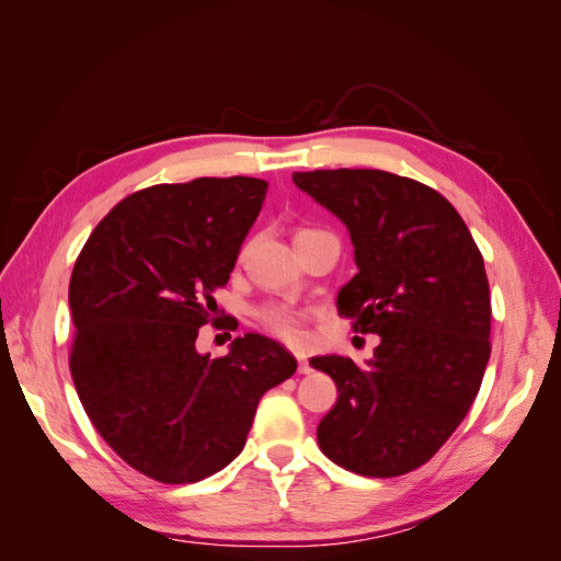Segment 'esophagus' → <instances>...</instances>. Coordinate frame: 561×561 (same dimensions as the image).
<instances>
[{
    "mask_svg": "<svg viewBox=\"0 0 561 561\" xmlns=\"http://www.w3.org/2000/svg\"><path fill=\"white\" fill-rule=\"evenodd\" d=\"M296 362H299V374H311V371H313V366L308 364V359H306V354H304V352L296 354Z\"/></svg>",
    "mask_w": 561,
    "mask_h": 561,
    "instance_id": "34e87169",
    "label": "esophagus"
}]
</instances>
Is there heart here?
<instances>
[{
  "label": "heart",
  "mask_w": 561,
  "mask_h": 561,
  "mask_svg": "<svg viewBox=\"0 0 561 561\" xmlns=\"http://www.w3.org/2000/svg\"><path fill=\"white\" fill-rule=\"evenodd\" d=\"M257 318L274 337L289 344H301L306 340V316L301 311H294L287 306H267L262 308Z\"/></svg>",
  "instance_id": "b5f03b06"
}]
</instances>
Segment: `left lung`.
Listing matches in <instances>:
<instances>
[{
    "mask_svg": "<svg viewBox=\"0 0 561 561\" xmlns=\"http://www.w3.org/2000/svg\"><path fill=\"white\" fill-rule=\"evenodd\" d=\"M350 229L359 272L337 311L380 344L364 368L313 356L337 386L318 446L364 478H398L434 458L478 398L490 362L492 301L484 260L450 202L388 171L294 173Z\"/></svg>",
    "mask_w": 561,
    "mask_h": 561,
    "instance_id": "1",
    "label": "left lung"
}]
</instances>
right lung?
Masks as SVG:
<instances>
[{"label":"right lung","mask_w":561,"mask_h":561,"mask_svg":"<svg viewBox=\"0 0 561 561\" xmlns=\"http://www.w3.org/2000/svg\"><path fill=\"white\" fill-rule=\"evenodd\" d=\"M265 195L267 183L245 175L145 187L105 214L75 262L77 396L105 444L157 482L226 468L260 398L296 371L279 342L255 332L217 359L195 350Z\"/></svg>","instance_id":"1"}]
</instances>
